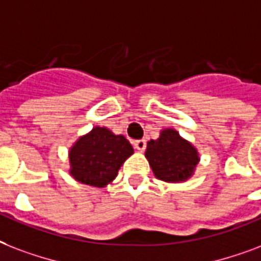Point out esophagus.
Instances as JSON below:
<instances>
[{
  "label": "esophagus",
  "mask_w": 261,
  "mask_h": 261,
  "mask_svg": "<svg viewBox=\"0 0 261 261\" xmlns=\"http://www.w3.org/2000/svg\"><path fill=\"white\" fill-rule=\"evenodd\" d=\"M145 145H147L145 140H136V141H135V148H136L137 151H144Z\"/></svg>",
  "instance_id": "obj_1"
}]
</instances>
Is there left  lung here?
Here are the masks:
<instances>
[{"label":"left lung","mask_w":261,"mask_h":261,"mask_svg":"<svg viewBox=\"0 0 261 261\" xmlns=\"http://www.w3.org/2000/svg\"><path fill=\"white\" fill-rule=\"evenodd\" d=\"M145 158L153 175L165 182H185L200 162L197 149L173 128L163 129L156 140H149Z\"/></svg>","instance_id":"8db88e82"}]
</instances>
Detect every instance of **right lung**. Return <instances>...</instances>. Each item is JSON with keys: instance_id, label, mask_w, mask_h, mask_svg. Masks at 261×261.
<instances>
[{"instance_id": "1", "label": "right lung", "mask_w": 261, "mask_h": 261, "mask_svg": "<svg viewBox=\"0 0 261 261\" xmlns=\"http://www.w3.org/2000/svg\"><path fill=\"white\" fill-rule=\"evenodd\" d=\"M132 153V145L125 136L114 135L105 126H95L70 147L69 174L79 182L105 188L113 182Z\"/></svg>"}]
</instances>
